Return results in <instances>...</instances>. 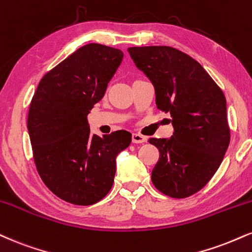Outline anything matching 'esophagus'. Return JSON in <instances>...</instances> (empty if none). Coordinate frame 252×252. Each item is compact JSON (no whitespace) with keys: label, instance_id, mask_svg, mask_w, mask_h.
<instances>
[{"label":"esophagus","instance_id":"obj_1","mask_svg":"<svg viewBox=\"0 0 252 252\" xmlns=\"http://www.w3.org/2000/svg\"><path fill=\"white\" fill-rule=\"evenodd\" d=\"M131 138H132V143H144V142H147V137L139 134H132Z\"/></svg>","mask_w":252,"mask_h":252}]
</instances>
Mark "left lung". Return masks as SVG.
I'll list each match as a JSON object with an SVG mask.
<instances>
[{"label": "left lung", "mask_w": 252, "mask_h": 252, "mask_svg": "<svg viewBox=\"0 0 252 252\" xmlns=\"http://www.w3.org/2000/svg\"><path fill=\"white\" fill-rule=\"evenodd\" d=\"M128 51L155 88L157 108L172 118L170 138H149L159 151L151 181L164 195L186 198L211 180L229 147L225 96L196 60L175 48Z\"/></svg>", "instance_id": "8db88e82"}]
</instances>
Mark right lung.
I'll list each match as a JSON object with an SVG mask.
<instances>
[{"label": "right lung", "mask_w": 252, "mask_h": 252, "mask_svg": "<svg viewBox=\"0 0 252 252\" xmlns=\"http://www.w3.org/2000/svg\"><path fill=\"white\" fill-rule=\"evenodd\" d=\"M122 60L120 49L83 45L44 75L32 97L28 132L36 168L63 201H101L113 187L117 155L131 143L126 130L99 137L90 134L88 123Z\"/></svg>", "instance_id": "obj_1"}]
</instances>
